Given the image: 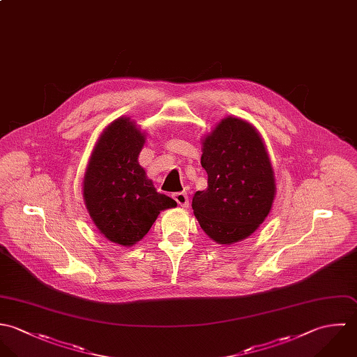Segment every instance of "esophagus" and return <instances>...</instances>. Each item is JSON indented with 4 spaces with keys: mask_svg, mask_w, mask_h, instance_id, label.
I'll return each instance as SVG.
<instances>
[{
    "mask_svg": "<svg viewBox=\"0 0 357 357\" xmlns=\"http://www.w3.org/2000/svg\"><path fill=\"white\" fill-rule=\"evenodd\" d=\"M174 199H175V202H176L181 207H188V206H189V197H188V195L183 193V192L175 193V195H174Z\"/></svg>",
    "mask_w": 357,
    "mask_h": 357,
    "instance_id": "obj_1",
    "label": "esophagus"
}]
</instances>
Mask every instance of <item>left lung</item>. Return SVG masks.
Wrapping results in <instances>:
<instances>
[{
    "instance_id": "8db88e82",
    "label": "left lung",
    "mask_w": 357,
    "mask_h": 357,
    "mask_svg": "<svg viewBox=\"0 0 357 357\" xmlns=\"http://www.w3.org/2000/svg\"><path fill=\"white\" fill-rule=\"evenodd\" d=\"M202 165L208 186L192 208L206 234L230 245L251 236L271 213L275 171L266 144L248 121L227 116L202 139Z\"/></svg>"
}]
</instances>
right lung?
<instances>
[{"instance_id":"1","label":"right lung","mask_w":357,"mask_h":357,"mask_svg":"<svg viewBox=\"0 0 357 357\" xmlns=\"http://www.w3.org/2000/svg\"><path fill=\"white\" fill-rule=\"evenodd\" d=\"M146 135L130 117H119L99 135L82 181L92 222L109 241L131 247L141 241L161 211L176 202L155 190L138 157Z\"/></svg>"}]
</instances>
